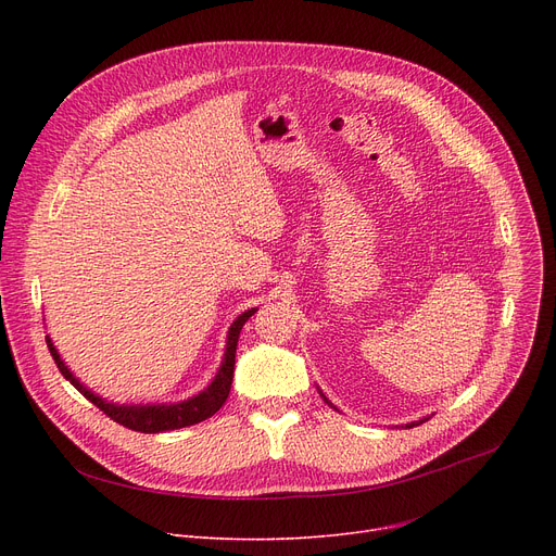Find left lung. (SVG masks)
<instances>
[{
  "label": "left lung",
  "mask_w": 556,
  "mask_h": 556,
  "mask_svg": "<svg viewBox=\"0 0 556 556\" xmlns=\"http://www.w3.org/2000/svg\"><path fill=\"white\" fill-rule=\"evenodd\" d=\"M319 396H323V399H325V401H327V403H329L331 407H336V405H333V403H331V401H329V399H327V396L323 394V390H319ZM336 410H338V407H336ZM426 419H428V417H426ZM426 419H419V421H413V424H405V428H413V426H419V424H424Z\"/></svg>",
  "instance_id": "1"
}]
</instances>
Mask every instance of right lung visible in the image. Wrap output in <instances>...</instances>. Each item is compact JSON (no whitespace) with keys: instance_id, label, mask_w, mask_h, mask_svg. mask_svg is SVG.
Returning <instances> with one entry per match:
<instances>
[{"instance_id":"obj_1","label":"right lung","mask_w":556,"mask_h":556,"mask_svg":"<svg viewBox=\"0 0 556 556\" xmlns=\"http://www.w3.org/2000/svg\"><path fill=\"white\" fill-rule=\"evenodd\" d=\"M254 313H256V308H250L231 323V327L227 331L225 354H223V361L214 376V381L202 392H198L185 401H178V403H112V401L94 394L90 388H85L78 381V378L72 374V369L65 365V361L61 358V354H58V349L49 336H47V346H49V352H51L58 369H61V374L87 401H92L97 407H101V410L116 424H122L137 432L155 434V432L178 430V428L200 424L220 410L223 403L229 396V390H231L233 363H237V344H239L241 329Z\"/></svg>"}]
</instances>
